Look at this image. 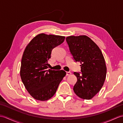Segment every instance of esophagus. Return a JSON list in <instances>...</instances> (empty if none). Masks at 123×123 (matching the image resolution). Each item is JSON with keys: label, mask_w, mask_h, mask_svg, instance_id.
<instances>
[{"label": "esophagus", "mask_w": 123, "mask_h": 123, "mask_svg": "<svg viewBox=\"0 0 123 123\" xmlns=\"http://www.w3.org/2000/svg\"><path fill=\"white\" fill-rule=\"evenodd\" d=\"M70 74H71V72H66V75H67V76L70 75Z\"/></svg>", "instance_id": "esophagus-1"}]
</instances>
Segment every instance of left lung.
Listing matches in <instances>:
<instances>
[{
  "instance_id": "obj_1",
  "label": "left lung",
  "mask_w": 123,
  "mask_h": 123,
  "mask_svg": "<svg viewBox=\"0 0 123 123\" xmlns=\"http://www.w3.org/2000/svg\"><path fill=\"white\" fill-rule=\"evenodd\" d=\"M71 54L75 62L81 63V72L73 73L77 82L74 92L79 98L90 99L98 93L104 84L106 67L98 47L86 36L66 38Z\"/></svg>"
}]
</instances>
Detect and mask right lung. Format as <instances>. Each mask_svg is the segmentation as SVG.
Listing matches in <instances>:
<instances>
[{"label": "right lung", "mask_w": 123, "mask_h": 123, "mask_svg": "<svg viewBox=\"0 0 123 123\" xmlns=\"http://www.w3.org/2000/svg\"><path fill=\"white\" fill-rule=\"evenodd\" d=\"M65 37L41 33L25 48L21 60L20 76L28 92L39 101H47L55 95L66 75L63 70H48L52 51L64 42Z\"/></svg>", "instance_id": "right-lung-1"}]
</instances>
